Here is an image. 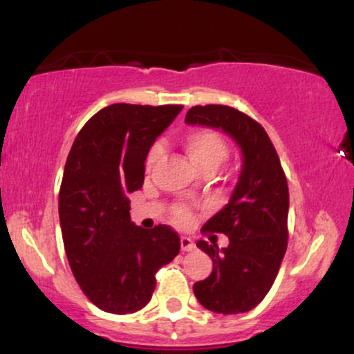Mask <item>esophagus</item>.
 I'll return each instance as SVG.
<instances>
[{"instance_id":"esophagus-1","label":"esophagus","mask_w":354,"mask_h":354,"mask_svg":"<svg viewBox=\"0 0 354 354\" xmlns=\"http://www.w3.org/2000/svg\"><path fill=\"white\" fill-rule=\"evenodd\" d=\"M180 245H181L183 251H193L194 250V243L191 241V238H188V236H181Z\"/></svg>"}]
</instances>
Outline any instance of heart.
Wrapping results in <instances>:
<instances>
[{
  "label": "heart",
  "mask_w": 354,
  "mask_h": 354,
  "mask_svg": "<svg viewBox=\"0 0 354 354\" xmlns=\"http://www.w3.org/2000/svg\"><path fill=\"white\" fill-rule=\"evenodd\" d=\"M185 149L188 153V158L191 165L196 169L201 168H213L216 169L219 163L226 158L228 154V146H226L225 140L221 135H218L213 129H196L191 131L188 136L185 138ZM163 154V146L156 143L149 149L148 156H146V168L151 169L158 160ZM174 219L180 225H186L191 221V213L188 208L180 206L174 209Z\"/></svg>",
  "instance_id": "b5f03b06"
}]
</instances>
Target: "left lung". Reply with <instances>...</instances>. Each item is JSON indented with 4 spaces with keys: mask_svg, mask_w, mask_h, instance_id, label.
<instances>
[{
    "mask_svg": "<svg viewBox=\"0 0 354 354\" xmlns=\"http://www.w3.org/2000/svg\"><path fill=\"white\" fill-rule=\"evenodd\" d=\"M185 123L221 129L241 149V171L228 205L201 230L226 234L230 245L218 248L205 239L196 243L213 261V271L194 283L193 291L206 310L246 313L271 290L286 253V176L265 128L245 113L223 104L193 106Z\"/></svg>",
    "mask_w": 354,
    "mask_h": 354,
    "instance_id": "left-lung-1",
    "label": "left lung"
}]
</instances>
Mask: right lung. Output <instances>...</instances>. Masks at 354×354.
<instances>
[{
	"label": "right lung",
	"instance_id": "add662e5",
	"mask_svg": "<svg viewBox=\"0 0 354 354\" xmlns=\"http://www.w3.org/2000/svg\"><path fill=\"white\" fill-rule=\"evenodd\" d=\"M181 109L111 104L81 128L68 154L58 206L64 251L83 293L106 313L145 308L156 271L180 253L169 226L131 221L128 194L143 186L149 148Z\"/></svg>",
	"mask_w": 354,
	"mask_h": 354
}]
</instances>
